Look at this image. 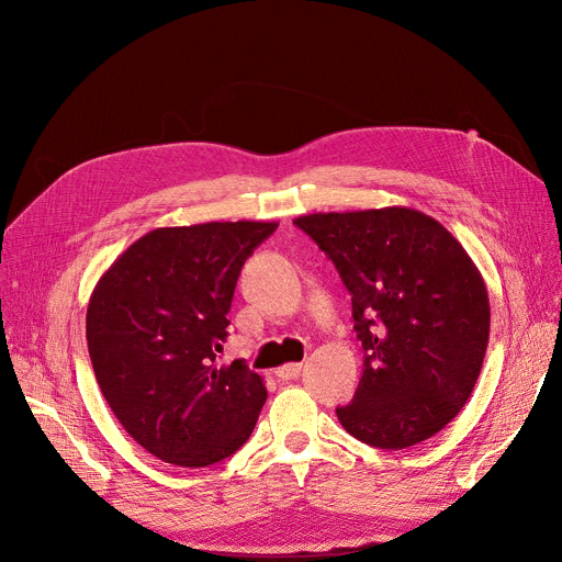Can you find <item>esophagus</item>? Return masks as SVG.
Here are the masks:
<instances>
[{
	"mask_svg": "<svg viewBox=\"0 0 562 562\" xmlns=\"http://www.w3.org/2000/svg\"><path fill=\"white\" fill-rule=\"evenodd\" d=\"M301 371H303V364H282V367L276 371V375L282 378V380H293V378L301 375Z\"/></svg>",
	"mask_w": 562,
	"mask_h": 562,
	"instance_id": "1",
	"label": "esophagus"
}]
</instances>
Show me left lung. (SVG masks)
I'll return each instance as SVG.
<instances>
[{"label": "left lung", "mask_w": 562, "mask_h": 562, "mask_svg": "<svg viewBox=\"0 0 562 562\" xmlns=\"http://www.w3.org/2000/svg\"><path fill=\"white\" fill-rule=\"evenodd\" d=\"M350 291L364 348L341 426L375 449L415 447L456 419L474 392L490 339L476 263L435 218L385 206L299 216Z\"/></svg>", "instance_id": "1"}]
</instances>
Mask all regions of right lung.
<instances>
[{
    "label": "right lung",
    "mask_w": 562,
    "mask_h": 562,
    "mask_svg": "<svg viewBox=\"0 0 562 562\" xmlns=\"http://www.w3.org/2000/svg\"><path fill=\"white\" fill-rule=\"evenodd\" d=\"M278 223L157 227L98 280L86 339L98 385L138 445L177 467L239 451L266 401L244 360L218 364L241 266Z\"/></svg>",
    "instance_id": "right-lung-1"
}]
</instances>
